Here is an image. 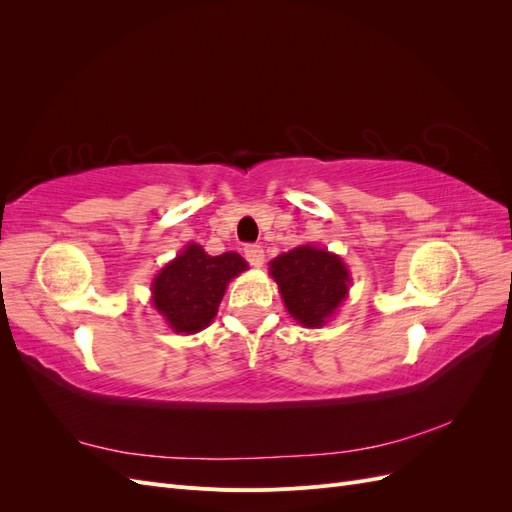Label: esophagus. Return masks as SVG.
I'll return each instance as SVG.
<instances>
[{
    "mask_svg": "<svg viewBox=\"0 0 512 512\" xmlns=\"http://www.w3.org/2000/svg\"><path fill=\"white\" fill-rule=\"evenodd\" d=\"M243 254L252 267H262V262H265V250H262V245H245Z\"/></svg>",
    "mask_w": 512,
    "mask_h": 512,
    "instance_id": "obj_1",
    "label": "esophagus"
}]
</instances>
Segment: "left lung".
<instances>
[{"label":"left lung","mask_w":512,"mask_h":512,"mask_svg":"<svg viewBox=\"0 0 512 512\" xmlns=\"http://www.w3.org/2000/svg\"><path fill=\"white\" fill-rule=\"evenodd\" d=\"M269 265L288 314L307 329L329 322L352 282L344 260L324 247L299 245Z\"/></svg>","instance_id":"8db88e82"}]
</instances>
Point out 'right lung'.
<instances>
[{
    "instance_id": "right-lung-1",
    "label": "right lung",
    "mask_w": 512,
    "mask_h": 512,
    "mask_svg": "<svg viewBox=\"0 0 512 512\" xmlns=\"http://www.w3.org/2000/svg\"><path fill=\"white\" fill-rule=\"evenodd\" d=\"M247 269L237 252L209 256L190 243L151 284V303L175 333L192 335L209 327L228 282Z\"/></svg>"
}]
</instances>
